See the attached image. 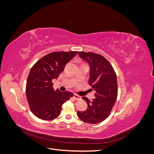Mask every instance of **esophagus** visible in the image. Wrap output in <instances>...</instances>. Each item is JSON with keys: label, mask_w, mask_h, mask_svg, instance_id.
Masks as SVG:
<instances>
[{"label": "esophagus", "mask_w": 154, "mask_h": 154, "mask_svg": "<svg viewBox=\"0 0 154 154\" xmlns=\"http://www.w3.org/2000/svg\"><path fill=\"white\" fill-rule=\"evenodd\" d=\"M73 97H74V99L75 100H80L81 99V97L79 96V95L76 94H74Z\"/></svg>", "instance_id": "34e87169"}]
</instances>
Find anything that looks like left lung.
Returning a JSON list of instances; mask_svg holds the SVG:
<instances>
[{
  "mask_svg": "<svg viewBox=\"0 0 154 154\" xmlns=\"http://www.w3.org/2000/svg\"><path fill=\"white\" fill-rule=\"evenodd\" d=\"M80 57L91 67L89 85L96 91V98L90 101L83 97L88 105L85 111H78L83 122L96 124L109 117L118 97L117 76L113 67L104 57L91 52H78Z\"/></svg>",
  "mask_w": 154,
  "mask_h": 154,
  "instance_id": "8db88e82",
  "label": "left lung"
}]
</instances>
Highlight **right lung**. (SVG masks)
<instances>
[{"label":"right lung","mask_w":154,"mask_h":154,"mask_svg":"<svg viewBox=\"0 0 154 154\" xmlns=\"http://www.w3.org/2000/svg\"><path fill=\"white\" fill-rule=\"evenodd\" d=\"M78 51H60L45 55L30 70L26 93L30 110L43 120H52L60 116L62 105L73 96L69 91L61 92L53 88V79H57L66 64Z\"/></svg>","instance_id":"1"}]
</instances>
